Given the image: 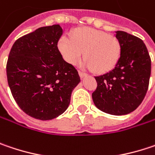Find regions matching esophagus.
Returning a JSON list of instances; mask_svg holds the SVG:
<instances>
[{
    "label": "esophagus",
    "instance_id": "esophagus-1",
    "mask_svg": "<svg viewBox=\"0 0 155 155\" xmlns=\"http://www.w3.org/2000/svg\"><path fill=\"white\" fill-rule=\"evenodd\" d=\"M78 74H79V76H80V78H84V77H85V76H87V74L86 73H84L83 71H78Z\"/></svg>",
    "mask_w": 155,
    "mask_h": 155
}]
</instances>
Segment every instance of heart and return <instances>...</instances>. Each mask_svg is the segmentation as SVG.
Wrapping results in <instances>:
<instances>
[{
    "label": "heart",
    "instance_id": "b5f03b06",
    "mask_svg": "<svg viewBox=\"0 0 155 155\" xmlns=\"http://www.w3.org/2000/svg\"><path fill=\"white\" fill-rule=\"evenodd\" d=\"M58 49L71 64L79 61L84 52L82 66L98 73L112 70L121 55V45L115 36L90 27L77 28L71 37H61Z\"/></svg>",
    "mask_w": 155,
    "mask_h": 155
}]
</instances>
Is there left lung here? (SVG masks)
I'll return each mask as SVG.
<instances>
[{
    "mask_svg": "<svg viewBox=\"0 0 155 155\" xmlns=\"http://www.w3.org/2000/svg\"><path fill=\"white\" fill-rule=\"evenodd\" d=\"M121 55L116 67L95 77L97 88L92 97L100 110L123 116L134 111L143 101L149 85L151 58L143 40L125 31H116Z\"/></svg>",
    "mask_w": 155,
    "mask_h": 155,
    "instance_id": "left-lung-1",
    "label": "left lung"
}]
</instances>
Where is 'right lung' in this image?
Returning <instances> with one entry per match:
<instances>
[{
    "label": "right lung",
    "mask_w": 155,
    "mask_h": 155,
    "mask_svg": "<svg viewBox=\"0 0 155 155\" xmlns=\"http://www.w3.org/2000/svg\"><path fill=\"white\" fill-rule=\"evenodd\" d=\"M61 34L59 25L40 27L17 39L8 54L6 70L12 96L25 114L36 119L61 115L80 82L78 71L58 49Z\"/></svg>",
    "instance_id": "right-lung-1"
}]
</instances>
